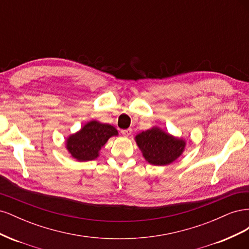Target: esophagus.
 <instances>
[{"label": "esophagus", "instance_id": "esophagus-1", "mask_svg": "<svg viewBox=\"0 0 249 249\" xmlns=\"http://www.w3.org/2000/svg\"><path fill=\"white\" fill-rule=\"evenodd\" d=\"M132 129L130 127V129H126V130H122V134L124 135V136H130V135L132 134Z\"/></svg>", "mask_w": 249, "mask_h": 249}]
</instances>
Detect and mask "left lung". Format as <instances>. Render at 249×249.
I'll return each mask as SVG.
<instances>
[{
  "instance_id": "left-lung-1",
  "label": "left lung",
  "mask_w": 249,
  "mask_h": 249,
  "mask_svg": "<svg viewBox=\"0 0 249 249\" xmlns=\"http://www.w3.org/2000/svg\"><path fill=\"white\" fill-rule=\"evenodd\" d=\"M135 140L144 159L157 166L175 162L183 154L186 146L184 139L172 136L158 126L139 133Z\"/></svg>"
}]
</instances>
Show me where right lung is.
I'll return each mask as SVG.
<instances>
[{"instance_id":"right-lung-1","label":"right lung","mask_w":249,"mask_h":249,"mask_svg":"<svg viewBox=\"0 0 249 249\" xmlns=\"http://www.w3.org/2000/svg\"><path fill=\"white\" fill-rule=\"evenodd\" d=\"M117 135L113 125L91 120L66 139V148L77 161H91L99 157V152L108 139Z\"/></svg>"}]
</instances>
